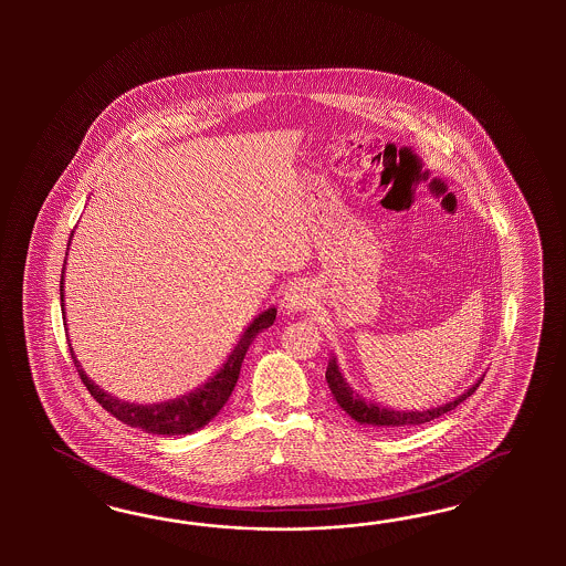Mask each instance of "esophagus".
<instances>
[{
  "mask_svg": "<svg viewBox=\"0 0 566 566\" xmlns=\"http://www.w3.org/2000/svg\"><path fill=\"white\" fill-rule=\"evenodd\" d=\"M311 303H313V292L305 282L292 284L291 289L284 294V307L289 308L291 313L307 308Z\"/></svg>",
  "mask_w": 566,
  "mask_h": 566,
  "instance_id": "34e87169",
  "label": "esophagus"
}]
</instances>
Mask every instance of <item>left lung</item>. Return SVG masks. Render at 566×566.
I'll return each instance as SVG.
<instances>
[{
  "label": "left lung",
  "instance_id": "1",
  "mask_svg": "<svg viewBox=\"0 0 566 566\" xmlns=\"http://www.w3.org/2000/svg\"><path fill=\"white\" fill-rule=\"evenodd\" d=\"M326 379L332 395L336 398V402L343 407V411L348 412L355 421L359 423H367V426H376V428H415V426H421V423H428L431 419H438L440 415L457 409L463 400H467L469 396L473 395L478 388H480L483 377H480L467 392L446 402L442 407H436V409H428V411H395V409H386V407H379L376 402H367L365 398H360L344 379L340 369H338V363L332 357L327 363Z\"/></svg>",
  "mask_w": 566,
  "mask_h": 566
}]
</instances>
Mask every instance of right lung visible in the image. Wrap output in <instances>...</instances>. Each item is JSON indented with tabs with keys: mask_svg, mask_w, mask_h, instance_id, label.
<instances>
[{
	"mask_svg": "<svg viewBox=\"0 0 566 566\" xmlns=\"http://www.w3.org/2000/svg\"><path fill=\"white\" fill-rule=\"evenodd\" d=\"M60 298H62V315H64V270H62V280H60ZM274 307L263 311L242 332L239 344L234 346V350L230 353V357L216 376L209 377L201 388L192 390L189 395L174 398L168 402H157V405H135V402H126L116 396L103 392L102 388L95 386V381L91 377H86L85 371L81 369L72 346H70V355L74 359V365L78 369V376L83 379L86 390L102 405L105 411L114 415L116 419H120L122 423H126L130 428L143 429L147 433L182 436V433H192V431L203 428L218 412L222 411L223 405L228 402V398L239 381L240 365L244 360L249 346L258 338L259 332H263L274 324Z\"/></svg>",
	"mask_w": 566,
	"mask_h": 566,
	"instance_id": "add662e5",
	"label": "right lung"
}]
</instances>
